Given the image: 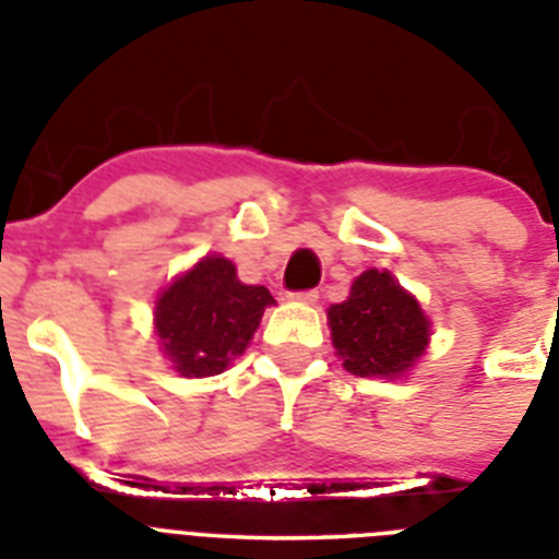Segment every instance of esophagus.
<instances>
[{"label":"esophagus","instance_id":"1","mask_svg":"<svg viewBox=\"0 0 559 559\" xmlns=\"http://www.w3.org/2000/svg\"><path fill=\"white\" fill-rule=\"evenodd\" d=\"M289 298L298 304H316L319 301V293H316V289H307V293H289Z\"/></svg>","mask_w":559,"mask_h":559}]
</instances>
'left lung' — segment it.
Here are the masks:
<instances>
[{
  "instance_id": "left-lung-1",
  "label": "left lung",
  "mask_w": 559,
  "mask_h": 559,
  "mask_svg": "<svg viewBox=\"0 0 559 559\" xmlns=\"http://www.w3.org/2000/svg\"><path fill=\"white\" fill-rule=\"evenodd\" d=\"M335 356L361 379H402L430 344V319L390 270H365L347 301L326 310Z\"/></svg>"
}]
</instances>
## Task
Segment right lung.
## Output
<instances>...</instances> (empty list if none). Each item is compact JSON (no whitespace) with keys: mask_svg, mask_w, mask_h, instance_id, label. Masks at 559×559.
<instances>
[{"mask_svg":"<svg viewBox=\"0 0 559 559\" xmlns=\"http://www.w3.org/2000/svg\"><path fill=\"white\" fill-rule=\"evenodd\" d=\"M272 304L270 289L243 284L229 258L203 255L157 293L154 333L175 373L206 379L247 350Z\"/></svg>","mask_w":559,"mask_h":559,"instance_id":"add662e5","label":"right lung"}]
</instances>
